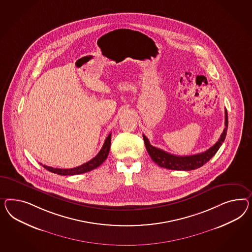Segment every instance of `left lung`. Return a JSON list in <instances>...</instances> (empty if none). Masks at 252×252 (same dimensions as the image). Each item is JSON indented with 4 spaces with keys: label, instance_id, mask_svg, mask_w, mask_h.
<instances>
[{
    "label": "left lung",
    "instance_id": "left-lung-1",
    "mask_svg": "<svg viewBox=\"0 0 252 252\" xmlns=\"http://www.w3.org/2000/svg\"><path fill=\"white\" fill-rule=\"evenodd\" d=\"M228 126V117H227V112L224 110V128L223 133L221 134L220 138L218 139V142L211 147L209 150L191 155V156H176L173 154L168 153L164 150H160L153 147L150 145L148 137L143 135L144 142L146 145V149L148 150L150 158L152 160L158 164L161 168H166L168 170H191L198 169L202 167L203 165L210 160L215 154L218 152L219 148L224 141V138L226 136V131Z\"/></svg>",
    "mask_w": 252,
    "mask_h": 252
}]
</instances>
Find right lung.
<instances>
[{
    "label": "right lung",
    "mask_w": 252,
    "mask_h": 252,
    "mask_svg": "<svg viewBox=\"0 0 252 252\" xmlns=\"http://www.w3.org/2000/svg\"><path fill=\"white\" fill-rule=\"evenodd\" d=\"M110 146H111V134H109V136L106 137L102 149L94 158H92L86 163L82 164L81 166H78V167L72 168V169H58V168L48 167V166L43 165V164H41V165L46 170H49V171L56 173V174H59V175H64L65 176V175L82 174V173H85V172L94 170L97 167H99L101 164H102V162H104V160L106 159V158L108 156Z\"/></svg>",
    "instance_id": "right-lung-1"
}]
</instances>
